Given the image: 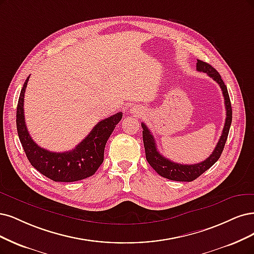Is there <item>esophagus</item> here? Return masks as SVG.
Instances as JSON below:
<instances>
[{"label": "esophagus", "mask_w": 254, "mask_h": 254, "mask_svg": "<svg viewBox=\"0 0 254 254\" xmlns=\"http://www.w3.org/2000/svg\"><path fill=\"white\" fill-rule=\"evenodd\" d=\"M130 112L133 113V115H137V113H142L141 110H138L137 108H134V107H132V108L130 109Z\"/></svg>", "instance_id": "34e87169"}]
</instances>
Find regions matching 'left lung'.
I'll list each match as a JSON object with an SVG mask.
<instances>
[{"label":"left lung","instance_id":"left-lung-1","mask_svg":"<svg viewBox=\"0 0 254 254\" xmlns=\"http://www.w3.org/2000/svg\"><path fill=\"white\" fill-rule=\"evenodd\" d=\"M196 70L207 73L209 76L212 77L213 80L220 85L221 89L223 91L224 100H225V108H226V120L222 135L218 139V142L214 148L213 152L210 156L203 162L193 164V165H183L179 163H174L168 159H166L156 149V144L153 135L151 134L150 130L148 127L142 123L143 128V141L145 147V153H146V160L149 163L151 167L160 174L161 177L166 178L171 181H178V182H192L197 179L200 174H203L206 170H208L214 163L220 159V156L224 150V147L228 137L230 125L232 122V108L231 103L229 99L228 90L227 87L222 80V77L215 69L206 62L197 60L196 63Z\"/></svg>","mask_w":254,"mask_h":254}]
</instances>
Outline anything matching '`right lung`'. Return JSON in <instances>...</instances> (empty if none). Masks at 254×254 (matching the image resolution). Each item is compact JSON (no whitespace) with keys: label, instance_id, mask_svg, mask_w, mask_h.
<instances>
[{"label":"right lung","instance_id":"1","mask_svg":"<svg viewBox=\"0 0 254 254\" xmlns=\"http://www.w3.org/2000/svg\"><path fill=\"white\" fill-rule=\"evenodd\" d=\"M28 80L29 76L26 78L17 102L16 129L30 164L43 176L55 182H75L93 176L104 161L105 145L123 113L118 112L101 121L74 149L66 152L48 151L34 143L25 124L24 94Z\"/></svg>","mask_w":254,"mask_h":254}]
</instances>
